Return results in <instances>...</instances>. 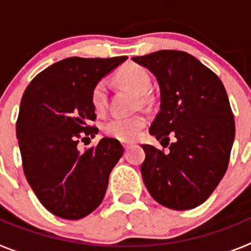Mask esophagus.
Returning a JSON list of instances; mask_svg holds the SVG:
<instances>
[{"label": "esophagus", "mask_w": 251, "mask_h": 251, "mask_svg": "<svg viewBox=\"0 0 251 251\" xmlns=\"http://www.w3.org/2000/svg\"><path fill=\"white\" fill-rule=\"evenodd\" d=\"M130 146H132L130 143H123V147H124V150H126V151H127L128 148L130 147Z\"/></svg>", "instance_id": "esophagus-1"}]
</instances>
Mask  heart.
Segmentation results:
<instances>
[{"instance_id":"obj_1","label":"heart","mask_w":251,"mask_h":251,"mask_svg":"<svg viewBox=\"0 0 251 251\" xmlns=\"http://www.w3.org/2000/svg\"><path fill=\"white\" fill-rule=\"evenodd\" d=\"M117 80L123 85L128 86L137 94L143 95L142 103H146V97L152 86V80L143 66L134 63H128L121 68L117 74ZM92 104L95 112L103 113L108 104V85L105 80H99L92 90ZM146 126V119L143 115H129L121 117L115 115L109 121H106L103 126L105 134L118 141H132L136 138Z\"/></svg>"}]
</instances>
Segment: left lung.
<instances>
[{
  "instance_id": "1",
  "label": "left lung",
  "mask_w": 251,
  "mask_h": 251,
  "mask_svg": "<svg viewBox=\"0 0 251 251\" xmlns=\"http://www.w3.org/2000/svg\"><path fill=\"white\" fill-rule=\"evenodd\" d=\"M132 60L158 81L161 105L150 133L163 147L170 145L168 153L142 145L143 182L166 207H197L214 192L229 165L235 122L225 88L216 74L185 51L159 50ZM170 135L174 143L163 145Z\"/></svg>"
}]
</instances>
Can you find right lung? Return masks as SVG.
I'll return each mask as SVG.
<instances>
[{
	"instance_id": "right-lung-1",
	"label": "right lung",
	"mask_w": 251,
	"mask_h": 251,
	"mask_svg": "<svg viewBox=\"0 0 251 251\" xmlns=\"http://www.w3.org/2000/svg\"><path fill=\"white\" fill-rule=\"evenodd\" d=\"M126 60L68 57L37 74L24 93L16 123L24 172L44 207L61 219L79 220L100 205L123 156L117 139L104 137L84 152L77 143L98 132L88 126L95 121L93 88Z\"/></svg>"
}]
</instances>
